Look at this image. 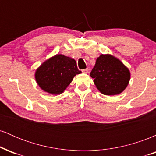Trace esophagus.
Returning <instances> with one entry per match:
<instances>
[{"label": "esophagus", "mask_w": 156, "mask_h": 156, "mask_svg": "<svg viewBox=\"0 0 156 156\" xmlns=\"http://www.w3.org/2000/svg\"><path fill=\"white\" fill-rule=\"evenodd\" d=\"M82 73H89V69H88V68H86V69H82Z\"/></svg>", "instance_id": "1"}]
</instances>
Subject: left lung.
<instances>
[{
    "label": "left lung",
    "mask_w": 156,
    "mask_h": 156,
    "mask_svg": "<svg viewBox=\"0 0 156 156\" xmlns=\"http://www.w3.org/2000/svg\"><path fill=\"white\" fill-rule=\"evenodd\" d=\"M94 83L102 94L114 95L122 92L130 80L128 69L111 55H101L90 73Z\"/></svg>",
    "instance_id": "1"
}]
</instances>
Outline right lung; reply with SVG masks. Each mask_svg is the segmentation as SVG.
Instances as JSON below:
<instances>
[{
	"label": "right lung",
	"instance_id": "obj_1",
	"mask_svg": "<svg viewBox=\"0 0 156 156\" xmlns=\"http://www.w3.org/2000/svg\"><path fill=\"white\" fill-rule=\"evenodd\" d=\"M80 73L73 58L59 54L44 62L37 70L35 77L44 91L57 94L63 92L73 77Z\"/></svg>",
	"mask_w": 156,
	"mask_h": 156
}]
</instances>
